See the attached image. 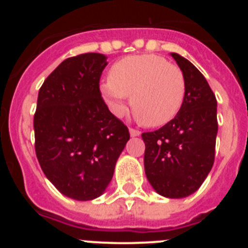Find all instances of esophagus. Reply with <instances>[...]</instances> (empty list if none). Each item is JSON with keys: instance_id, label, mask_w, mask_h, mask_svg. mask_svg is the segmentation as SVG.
I'll return each mask as SVG.
<instances>
[{"instance_id": "34e87169", "label": "esophagus", "mask_w": 248, "mask_h": 248, "mask_svg": "<svg viewBox=\"0 0 248 248\" xmlns=\"http://www.w3.org/2000/svg\"><path fill=\"white\" fill-rule=\"evenodd\" d=\"M129 133H130L131 137H139L140 135V131L138 130V129H134V128L129 129Z\"/></svg>"}]
</instances>
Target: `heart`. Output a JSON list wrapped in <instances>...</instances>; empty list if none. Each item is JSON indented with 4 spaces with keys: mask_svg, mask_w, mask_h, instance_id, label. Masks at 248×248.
<instances>
[{
    "mask_svg": "<svg viewBox=\"0 0 248 248\" xmlns=\"http://www.w3.org/2000/svg\"><path fill=\"white\" fill-rule=\"evenodd\" d=\"M111 110L122 115L124 98L130 95L131 111L143 125L161 126L183 107L186 80L180 67L156 54L129 56L114 63L108 82L100 85Z\"/></svg>",
    "mask_w": 248,
    "mask_h": 248,
    "instance_id": "obj_1",
    "label": "heart"
}]
</instances>
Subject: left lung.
Segmentation results:
<instances>
[{
	"label": "left lung",
	"mask_w": 248,
	"mask_h": 248,
	"mask_svg": "<svg viewBox=\"0 0 248 248\" xmlns=\"http://www.w3.org/2000/svg\"><path fill=\"white\" fill-rule=\"evenodd\" d=\"M171 56L185 76L183 107L174 119L141 138L149 183L161 196L181 199L200 187L214 165L217 102L198 68L180 54Z\"/></svg>",
	"instance_id": "left-lung-1"
}]
</instances>
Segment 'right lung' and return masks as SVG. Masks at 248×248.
Wrapping results in <instances>:
<instances>
[{
    "label": "right lung",
    "instance_id": "obj_1",
    "mask_svg": "<svg viewBox=\"0 0 248 248\" xmlns=\"http://www.w3.org/2000/svg\"><path fill=\"white\" fill-rule=\"evenodd\" d=\"M107 64L100 53L64 59L38 93L37 159L48 180L73 200H93L105 191L130 138L102 98L99 80Z\"/></svg>",
    "mask_w": 248,
    "mask_h": 248
}]
</instances>
